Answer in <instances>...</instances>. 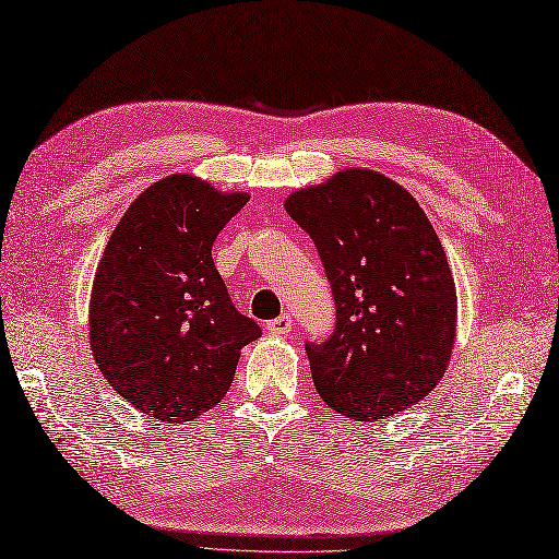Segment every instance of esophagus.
<instances>
[{
    "mask_svg": "<svg viewBox=\"0 0 559 559\" xmlns=\"http://www.w3.org/2000/svg\"><path fill=\"white\" fill-rule=\"evenodd\" d=\"M265 329L270 331V334H277V336H282V334H289V331L294 329L292 314H289V312H284V314L275 317V320H270V322L265 324Z\"/></svg>",
    "mask_w": 559,
    "mask_h": 559,
    "instance_id": "obj_1",
    "label": "esophagus"
}]
</instances>
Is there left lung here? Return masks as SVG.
Wrapping results in <instances>:
<instances>
[{"mask_svg": "<svg viewBox=\"0 0 559 559\" xmlns=\"http://www.w3.org/2000/svg\"><path fill=\"white\" fill-rule=\"evenodd\" d=\"M284 206L310 235L334 294V331L306 343L320 397L350 420L424 400L456 336L454 277L424 209L369 169L341 171Z\"/></svg>", "mask_w": 559, "mask_h": 559, "instance_id": "8db88e82", "label": "left lung"}]
</instances>
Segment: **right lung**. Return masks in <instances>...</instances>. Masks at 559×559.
<instances>
[{
	"instance_id": "right-lung-1",
	"label": "right lung",
	"mask_w": 559,
	"mask_h": 559,
	"mask_svg": "<svg viewBox=\"0 0 559 559\" xmlns=\"http://www.w3.org/2000/svg\"><path fill=\"white\" fill-rule=\"evenodd\" d=\"M249 194H221L174 174L135 200L94 277L92 348L108 383L135 409L186 424L228 392L239 353L261 326L233 306L211 259Z\"/></svg>"
}]
</instances>
